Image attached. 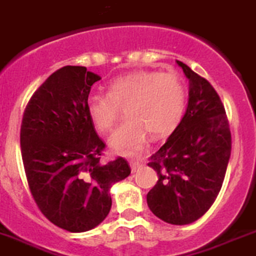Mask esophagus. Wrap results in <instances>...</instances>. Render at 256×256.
Segmentation results:
<instances>
[{
	"instance_id": "1",
	"label": "esophagus",
	"mask_w": 256,
	"mask_h": 256,
	"mask_svg": "<svg viewBox=\"0 0 256 256\" xmlns=\"http://www.w3.org/2000/svg\"><path fill=\"white\" fill-rule=\"evenodd\" d=\"M142 164L140 163L139 160H130V166H131V170H132V173H135L136 170H139V168L142 166Z\"/></svg>"
}]
</instances>
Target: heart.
<instances>
[{"mask_svg": "<svg viewBox=\"0 0 256 256\" xmlns=\"http://www.w3.org/2000/svg\"><path fill=\"white\" fill-rule=\"evenodd\" d=\"M186 87L172 73L139 70L112 80L107 94L87 100V114L100 132H110L125 110L128 120L110 138L116 152L131 155L144 148L148 132L158 139L173 132L182 120Z\"/></svg>", "mask_w": 256, "mask_h": 256, "instance_id": "heart-1", "label": "heart"}]
</instances>
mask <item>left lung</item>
Listing matches in <instances>:
<instances>
[{"label":"left lung","mask_w":256,"mask_h":256,"mask_svg":"<svg viewBox=\"0 0 256 256\" xmlns=\"http://www.w3.org/2000/svg\"><path fill=\"white\" fill-rule=\"evenodd\" d=\"M190 80L187 111L166 144L149 158L158 182L146 196L152 214L172 225H188L214 204L231 154L225 107L206 78L176 60Z\"/></svg>","instance_id":"1"}]
</instances>
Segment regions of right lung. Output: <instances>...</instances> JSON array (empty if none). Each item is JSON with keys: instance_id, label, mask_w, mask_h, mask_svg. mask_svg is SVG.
Instances as JSON below:
<instances>
[{"instance_id": "obj_1", "label": "right lung", "mask_w": 256, "mask_h": 256, "mask_svg": "<svg viewBox=\"0 0 256 256\" xmlns=\"http://www.w3.org/2000/svg\"><path fill=\"white\" fill-rule=\"evenodd\" d=\"M100 76L66 66L50 76L28 100L20 130L28 190L42 214L58 228L83 232L111 210L110 188L130 176L125 158L101 163L104 140L87 114Z\"/></svg>"}]
</instances>
